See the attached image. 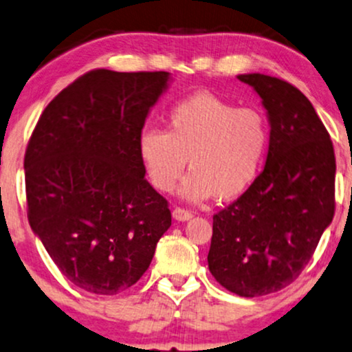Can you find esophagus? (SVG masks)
<instances>
[{"instance_id": "esophagus-1", "label": "esophagus", "mask_w": 352, "mask_h": 352, "mask_svg": "<svg viewBox=\"0 0 352 352\" xmlns=\"http://www.w3.org/2000/svg\"><path fill=\"white\" fill-rule=\"evenodd\" d=\"M173 219L177 220V222H188V220L192 219V214H190L189 210H184V209H179V207H176V209L173 210Z\"/></svg>"}]
</instances>
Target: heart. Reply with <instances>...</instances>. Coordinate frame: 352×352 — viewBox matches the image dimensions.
<instances>
[{"instance_id":"1","label":"heart","mask_w":352,"mask_h":352,"mask_svg":"<svg viewBox=\"0 0 352 352\" xmlns=\"http://www.w3.org/2000/svg\"><path fill=\"white\" fill-rule=\"evenodd\" d=\"M267 148L266 117L212 93L177 101L168 112V132L145 127L137 140L143 171L160 192L175 189L189 160L192 173L179 189L188 202L240 197L258 177Z\"/></svg>"}]
</instances>
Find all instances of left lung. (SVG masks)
I'll list each match as a JSON object with an SVG mask.
<instances>
[{
    "label": "left lung",
    "instance_id": "8db88e82",
    "mask_svg": "<svg viewBox=\"0 0 352 352\" xmlns=\"http://www.w3.org/2000/svg\"><path fill=\"white\" fill-rule=\"evenodd\" d=\"M261 98L269 148L253 186L214 215L209 269L241 297L277 292L310 261L335 215L331 138L296 86L261 73L238 75Z\"/></svg>",
    "mask_w": 352,
    "mask_h": 352
}]
</instances>
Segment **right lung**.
<instances>
[{
	"label": "right lung",
	"mask_w": 352,
	"mask_h": 352,
	"mask_svg": "<svg viewBox=\"0 0 352 352\" xmlns=\"http://www.w3.org/2000/svg\"><path fill=\"white\" fill-rule=\"evenodd\" d=\"M168 72L94 70L52 99L25 150L29 223L76 287L114 296L143 276L171 227L137 140Z\"/></svg>",
	"instance_id": "right-lung-1"
}]
</instances>
